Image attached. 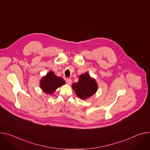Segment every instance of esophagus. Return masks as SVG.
Instances as JSON below:
<instances>
[{"label":"esophagus","mask_w":150,"mask_h":150,"mask_svg":"<svg viewBox=\"0 0 150 150\" xmlns=\"http://www.w3.org/2000/svg\"><path fill=\"white\" fill-rule=\"evenodd\" d=\"M66 81H67V83H68V84H69V85L72 83V79H71V78H67V80H66Z\"/></svg>","instance_id":"obj_1"}]
</instances>
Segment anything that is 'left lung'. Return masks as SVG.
I'll return each instance as SVG.
<instances>
[{"label":"left lung","mask_w":150,"mask_h":150,"mask_svg":"<svg viewBox=\"0 0 150 150\" xmlns=\"http://www.w3.org/2000/svg\"><path fill=\"white\" fill-rule=\"evenodd\" d=\"M72 88L78 97L84 100L95 94L97 90V85L88 74L85 73L79 76L78 82L72 84Z\"/></svg>","instance_id":"1"}]
</instances>
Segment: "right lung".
I'll list each match as a JSON object with an SVG mask.
<instances>
[{
    "mask_svg": "<svg viewBox=\"0 0 150 150\" xmlns=\"http://www.w3.org/2000/svg\"><path fill=\"white\" fill-rule=\"evenodd\" d=\"M65 83V81L63 78L57 76L53 72L50 71L41 79L40 87L46 94H52L58 87Z\"/></svg>",
    "mask_w": 150,
    "mask_h": 150,
    "instance_id": "right-lung-1",
    "label": "right lung"
}]
</instances>
